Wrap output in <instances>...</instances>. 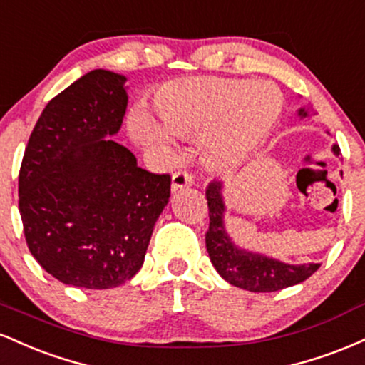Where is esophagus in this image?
<instances>
[{
    "instance_id": "34e87169",
    "label": "esophagus",
    "mask_w": 365,
    "mask_h": 365,
    "mask_svg": "<svg viewBox=\"0 0 365 365\" xmlns=\"http://www.w3.org/2000/svg\"><path fill=\"white\" fill-rule=\"evenodd\" d=\"M192 183H194V177H192L188 171L185 170L178 171V173H175L173 178H171V192L182 190V188L190 187Z\"/></svg>"
}]
</instances>
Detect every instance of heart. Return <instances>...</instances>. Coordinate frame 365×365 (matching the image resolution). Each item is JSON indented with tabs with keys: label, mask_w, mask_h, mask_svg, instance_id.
I'll list each match as a JSON object with an SVG mask.
<instances>
[{
	"label": "heart",
	"mask_w": 365,
	"mask_h": 365,
	"mask_svg": "<svg viewBox=\"0 0 365 365\" xmlns=\"http://www.w3.org/2000/svg\"><path fill=\"white\" fill-rule=\"evenodd\" d=\"M163 129L142 111L128 118V133L142 148L173 150L175 137H200L211 168H228L249 156L269 133L282 111V94L266 81L195 78L163 87L156 98Z\"/></svg>",
	"instance_id": "heart-1"
}]
</instances>
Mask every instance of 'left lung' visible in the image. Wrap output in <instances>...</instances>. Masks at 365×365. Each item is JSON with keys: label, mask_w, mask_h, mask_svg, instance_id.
<instances>
[{"label": "left lung", "mask_w": 365, "mask_h": 365, "mask_svg": "<svg viewBox=\"0 0 365 365\" xmlns=\"http://www.w3.org/2000/svg\"><path fill=\"white\" fill-rule=\"evenodd\" d=\"M297 115L305 118L309 116V110L305 106L299 108ZM331 150L336 158L340 156V148L336 144H333ZM223 190V180H212L206 188L209 206L206 247L212 266L225 282L237 288H244L247 292L267 293L302 283L319 269V262L288 264L237 245L225 225L226 204Z\"/></svg>", "instance_id": "8db88e82"}]
</instances>
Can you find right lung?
Instances as JSON below:
<instances>
[{"instance_id": "1", "label": "right lung", "mask_w": 365, "mask_h": 365, "mask_svg": "<svg viewBox=\"0 0 365 365\" xmlns=\"http://www.w3.org/2000/svg\"><path fill=\"white\" fill-rule=\"evenodd\" d=\"M125 75L92 70L46 104L25 149L19 209L25 240L58 282L106 290L144 264L170 200V175L142 170L111 139L127 111Z\"/></svg>"}]
</instances>
